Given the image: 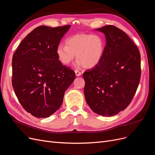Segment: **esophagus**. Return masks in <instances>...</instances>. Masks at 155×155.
<instances>
[{
  "mask_svg": "<svg viewBox=\"0 0 155 155\" xmlns=\"http://www.w3.org/2000/svg\"><path fill=\"white\" fill-rule=\"evenodd\" d=\"M75 73H76V76H78H78H80L81 75V72L78 71H77V70L75 71Z\"/></svg>",
  "mask_w": 155,
  "mask_h": 155,
  "instance_id": "34e87169",
  "label": "esophagus"
}]
</instances>
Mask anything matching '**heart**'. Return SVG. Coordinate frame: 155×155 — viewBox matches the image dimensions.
Returning <instances> with one entry per match:
<instances>
[{"instance_id": "1", "label": "heart", "mask_w": 155, "mask_h": 155, "mask_svg": "<svg viewBox=\"0 0 155 155\" xmlns=\"http://www.w3.org/2000/svg\"><path fill=\"white\" fill-rule=\"evenodd\" d=\"M65 44L58 45L56 53L59 61L66 66L76 55L78 67L94 68L102 60L105 49V39L99 34L74 35L66 39Z\"/></svg>"}]
</instances>
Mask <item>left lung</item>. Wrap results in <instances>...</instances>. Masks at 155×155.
<instances>
[{
	"label": "left lung",
	"mask_w": 155,
	"mask_h": 155,
	"mask_svg": "<svg viewBox=\"0 0 155 155\" xmlns=\"http://www.w3.org/2000/svg\"><path fill=\"white\" fill-rule=\"evenodd\" d=\"M106 37L102 60L85 71L84 94L90 108L98 115L110 117L125 110L140 82V54L124 31L114 25L96 29Z\"/></svg>",
	"instance_id": "8db88e82"
}]
</instances>
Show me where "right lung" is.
Masks as SVG:
<instances>
[{
  "label": "right lung",
  "mask_w": 155,
  "mask_h": 155,
  "mask_svg": "<svg viewBox=\"0 0 155 155\" xmlns=\"http://www.w3.org/2000/svg\"><path fill=\"white\" fill-rule=\"evenodd\" d=\"M70 28L39 26L20 42L13 56L15 95L22 107L37 118L49 117L60 108L65 91L76 78L56 53Z\"/></svg>",
  "instance_id": "1"
}]
</instances>
